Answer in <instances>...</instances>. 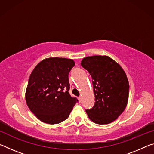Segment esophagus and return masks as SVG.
<instances>
[{
	"label": "esophagus",
	"instance_id": "34e87169",
	"mask_svg": "<svg viewBox=\"0 0 154 154\" xmlns=\"http://www.w3.org/2000/svg\"><path fill=\"white\" fill-rule=\"evenodd\" d=\"M78 100H79V103H82V97H81V96H79V97L78 98Z\"/></svg>",
	"mask_w": 154,
	"mask_h": 154
}]
</instances>
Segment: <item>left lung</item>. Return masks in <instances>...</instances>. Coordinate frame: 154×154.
Returning a JSON list of instances; mask_svg holds the SVG:
<instances>
[{"mask_svg": "<svg viewBox=\"0 0 154 154\" xmlns=\"http://www.w3.org/2000/svg\"><path fill=\"white\" fill-rule=\"evenodd\" d=\"M92 78L95 103L85 111L98 124L111 123L125 110L129 96V83L118 62L107 56H88L81 62Z\"/></svg>", "mask_w": 154, "mask_h": 154, "instance_id": "left-lung-1", "label": "left lung"}]
</instances>
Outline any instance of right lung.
Here are the masks:
<instances>
[{
  "mask_svg": "<svg viewBox=\"0 0 154 154\" xmlns=\"http://www.w3.org/2000/svg\"><path fill=\"white\" fill-rule=\"evenodd\" d=\"M74 66L72 59L48 58L41 61L30 74L26 102L41 122L56 124L69 118L78 101L69 92V73Z\"/></svg>",
  "mask_w": 154,
  "mask_h": 154,
  "instance_id": "add662e5",
  "label": "right lung"
}]
</instances>
